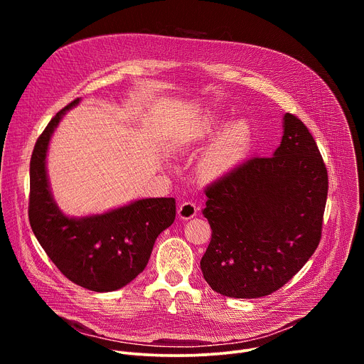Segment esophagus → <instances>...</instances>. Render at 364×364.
Returning a JSON list of instances; mask_svg holds the SVG:
<instances>
[{
    "mask_svg": "<svg viewBox=\"0 0 364 364\" xmlns=\"http://www.w3.org/2000/svg\"><path fill=\"white\" fill-rule=\"evenodd\" d=\"M197 205L193 201H184L180 207H178V218L188 220L191 218H194L197 215Z\"/></svg>",
    "mask_w": 364,
    "mask_h": 364,
    "instance_id": "esophagus-1",
    "label": "esophagus"
}]
</instances>
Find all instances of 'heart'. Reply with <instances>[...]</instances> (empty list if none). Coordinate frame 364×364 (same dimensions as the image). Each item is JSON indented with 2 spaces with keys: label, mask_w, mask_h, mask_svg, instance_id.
Wrapping results in <instances>:
<instances>
[{
  "label": "heart",
  "mask_w": 364,
  "mask_h": 364,
  "mask_svg": "<svg viewBox=\"0 0 364 364\" xmlns=\"http://www.w3.org/2000/svg\"><path fill=\"white\" fill-rule=\"evenodd\" d=\"M216 128V121L209 117L200 128L198 135H210ZM252 132L246 121H235L229 124L215 139L210 148L205 151L201 160V171L209 177L226 174L235 168L245 157L250 148Z\"/></svg>",
  "instance_id": "b5f03b06"
}]
</instances>
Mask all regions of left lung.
Returning <instances> with one entry per match:
<instances>
[{
    "label": "left lung",
    "instance_id": "8db88e82",
    "mask_svg": "<svg viewBox=\"0 0 364 364\" xmlns=\"http://www.w3.org/2000/svg\"><path fill=\"white\" fill-rule=\"evenodd\" d=\"M212 240L200 261L213 291L261 298L284 287L320 243L328 174L299 118L284 117L272 157H252L205 188Z\"/></svg>",
    "mask_w": 364,
    "mask_h": 364
}]
</instances>
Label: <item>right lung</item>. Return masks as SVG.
Listing matches in <instances>:
<instances>
[{
	"label": "right lung",
	"mask_w": 364,
	"mask_h": 364,
	"mask_svg": "<svg viewBox=\"0 0 364 364\" xmlns=\"http://www.w3.org/2000/svg\"><path fill=\"white\" fill-rule=\"evenodd\" d=\"M79 100L75 99L51 118L34 145L28 219L38 243L68 279L95 292H109L125 287L144 271L155 239L176 219V200L142 198L80 219L59 210L48 187L46 154L51 134Z\"/></svg>",
	"instance_id": "add662e5"
}]
</instances>
